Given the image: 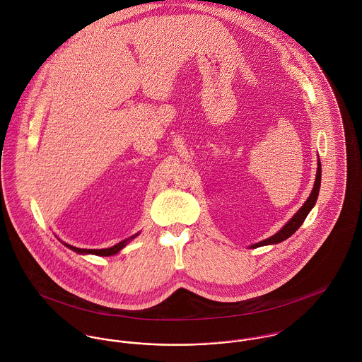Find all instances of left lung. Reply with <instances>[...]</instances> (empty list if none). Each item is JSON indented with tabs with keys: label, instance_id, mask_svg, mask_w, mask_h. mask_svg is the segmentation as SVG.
Segmentation results:
<instances>
[{
	"label": "left lung",
	"instance_id": "1",
	"mask_svg": "<svg viewBox=\"0 0 362 362\" xmlns=\"http://www.w3.org/2000/svg\"><path fill=\"white\" fill-rule=\"evenodd\" d=\"M320 177H322V167H320V161H317V171H316V180H315V185L313 189L310 192V198L307 199V202L303 205V207L293 216V218L274 235H272L267 240H263L258 244H254L251 248H258V247H263V245H270V244H279L284 240H287L288 237H291L304 223V220L307 218L310 209L316 204L317 199V194H319V188H320Z\"/></svg>",
	"mask_w": 362,
	"mask_h": 362
}]
</instances>
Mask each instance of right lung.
Here are the masks:
<instances>
[{
  "label": "right lung",
  "mask_w": 362,
  "mask_h": 362,
  "mask_svg": "<svg viewBox=\"0 0 362 362\" xmlns=\"http://www.w3.org/2000/svg\"><path fill=\"white\" fill-rule=\"evenodd\" d=\"M138 234H135L134 237H131V238H128V240H125V241H122V243H119V244H117V245H114V247H111V248H105V250H81V248H76V247H72V245H68V244H65L69 250H72V251H75V252H78V254H95V255H100V257H108V255H114V254H117L119 250H122L125 245H127V243L129 241V240H132V238H135Z\"/></svg>",
  "instance_id": "1"
}]
</instances>
